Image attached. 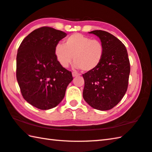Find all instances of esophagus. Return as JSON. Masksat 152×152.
<instances>
[{"label": "esophagus", "instance_id": "esophagus-1", "mask_svg": "<svg viewBox=\"0 0 152 152\" xmlns=\"http://www.w3.org/2000/svg\"><path fill=\"white\" fill-rule=\"evenodd\" d=\"M79 74L78 73H76V72H72V76L73 77H76V76H78Z\"/></svg>", "mask_w": 152, "mask_h": 152}]
</instances>
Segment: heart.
Wrapping results in <instances>:
<instances>
[{
	"label": "heart",
	"mask_w": 152,
	"mask_h": 152,
	"mask_svg": "<svg viewBox=\"0 0 152 152\" xmlns=\"http://www.w3.org/2000/svg\"><path fill=\"white\" fill-rule=\"evenodd\" d=\"M105 54V47L100 40L81 34H74L64 41L63 45H56L55 55L62 67L67 68L74 58V66L91 72L102 63Z\"/></svg>",
	"instance_id": "obj_1"
}]
</instances>
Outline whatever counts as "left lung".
<instances>
[{"mask_svg": "<svg viewBox=\"0 0 152 152\" xmlns=\"http://www.w3.org/2000/svg\"><path fill=\"white\" fill-rule=\"evenodd\" d=\"M105 47L102 63L96 70L82 74L83 97L91 107L111 109L123 99L129 85L130 65L124 45L109 32L94 30Z\"/></svg>", "mask_w": 152, "mask_h": 152, "instance_id": "1", "label": "left lung"}]
</instances>
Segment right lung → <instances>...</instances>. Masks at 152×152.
Listing matches in <instances>:
<instances>
[{"label":"right lung","mask_w":152,"mask_h":152,"mask_svg":"<svg viewBox=\"0 0 152 152\" xmlns=\"http://www.w3.org/2000/svg\"><path fill=\"white\" fill-rule=\"evenodd\" d=\"M66 34L41 27L26 36L18 49L16 78L23 97L35 107L47 110L63 99L72 72L59 64L56 45Z\"/></svg>","instance_id":"obj_1"}]
</instances>
